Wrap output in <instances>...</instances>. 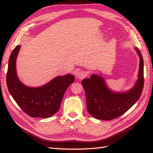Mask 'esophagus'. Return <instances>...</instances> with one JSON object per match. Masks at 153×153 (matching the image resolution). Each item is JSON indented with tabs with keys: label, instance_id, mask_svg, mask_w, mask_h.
<instances>
[{
	"label": "esophagus",
	"instance_id": "esophagus-1",
	"mask_svg": "<svg viewBox=\"0 0 153 153\" xmlns=\"http://www.w3.org/2000/svg\"><path fill=\"white\" fill-rule=\"evenodd\" d=\"M87 76L86 71L83 70H79L77 74V77L78 79H83Z\"/></svg>",
	"mask_w": 153,
	"mask_h": 153
}]
</instances>
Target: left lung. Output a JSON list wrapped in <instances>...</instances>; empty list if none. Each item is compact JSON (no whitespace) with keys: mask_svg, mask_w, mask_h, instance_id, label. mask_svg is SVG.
<instances>
[{"mask_svg":"<svg viewBox=\"0 0 153 153\" xmlns=\"http://www.w3.org/2000/svg\"><path fill=\"white\" fill-rule=\"evenodd\" d=\"M140 58L138 80L128 92L116 93L110 91L104 79L97 75L82 80L85 91L87 111L94 118L110 120L126 112L140 97L144 85L143 60L141 52L136 48Z\"/></svg>","mask_w":153,"mask_h":153,"instance_id":"1","label":"left lung"}]
</instances>
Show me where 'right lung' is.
Returning a JSON list of instances; mask_svg holds the SVG:
<instances>
[{
	"label": "right lung",
	"instance_id": "1",
	"mask_svg": "<svg viewBox=\"0 0 153 153\" xmlns=\"http://www.w3.org/2000/svg\"><path fill=\"white\" fill-rule=\"evenodd\" d=\"M20 47V45H17L10 56L6 74L8 91L26 114L33 118H48L59 110L64 94L74 82L75 77L70 74L58 76L37 88L24 85L18 78L16 70V60Z\"/></svg>",
	"mask_w": 153,
	"mask_h": 153
}]
</instances>
